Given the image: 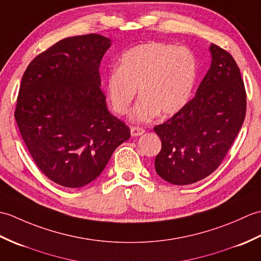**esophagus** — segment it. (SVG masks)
I'll return each instance as SVG.
<instances>
[{"mask_svg":"<svg viewBox=\"0 0 261 261\" xmlns=\"http://www.w3.org/2000/svg\"><path fill=\"white\" fill-rule=\"evenodd\" d=\"M144 133H145V130H144L142 127H130L132 136H141Z\"/></svg>","mask_w":261,"mask_h":261,"instance_id":"1","label":"esophagus"}]
</instances>
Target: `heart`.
Returning a JSON list of instances; mask_svg holds the SVG:
<instances>
[{"instance_id": "b5f03b06", "label": "heart", "mask_w": 261, "mask_h": 261, "mask_svg": "<svg viewBox=\"0 0 261 261\" xmlns=\"http://www.w3.org/2000/svg\"><path fill=\"white\" fill-rule=\"evenodd\" d=\"M198 63L187 47L148 42L124 52L118 69L106 78L108 100L115 113L129 111L137 89L141 99L130 113L135 123H146L162 113L174 115L187 105L194 88Z\"/></svg>"}]
</instances>
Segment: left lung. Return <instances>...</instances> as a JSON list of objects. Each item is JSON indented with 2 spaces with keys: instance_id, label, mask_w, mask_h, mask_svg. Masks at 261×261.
<instances>
[{
  "instance_id": "left-lung-1",
  "label": "left lung",
  "mask_w": 261,
  "mask_h": 261,
  "mask_svg": "<svg viewBox=\"0 0 261 261\" xmlns=\"http://www.w3.org/2000/svg\"><path fill=\"white\" fill-rule=\"evenodd\" d=\"M211 66L191 99L154 127L162 142L156 173L166 182L188 185L218 169L246 117V90L229 52L210 45Z\"/></svg>"
}]
</instances>
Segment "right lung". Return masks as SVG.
<instances>
[{
  "label": "right lung",
  "instance_id": "add662e5",
  "mask_svg": "<svg viewBox=\"0 0 261 261\" xmlns=\"http://www.w3.org/2000/svg\"><path fill=\"white\" fill-rule=\"evenodd\" d=\"M111 45L95 33L66 38L34 58L22 77L17 127L39 169L62 187L94 181L130 137L100 89L99 65Z\"/></svg>",
  "mask_w": 261,
  "mask_h": 261
}]
</instances>
